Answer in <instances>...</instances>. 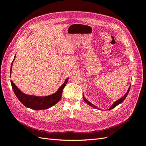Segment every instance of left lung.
<instances>
[{
    "label": "left lung",
    "instance_id": "8db88e82",
    "mask_svg": "<svg viewBox=\"0 0 146 146\" xmlns=\"http://www.w3.org/2000/svg\"><path fill=\"white\" fill-rule=\"evenodd\" d=\"M130 86H131V85H130V87L129 88V90H128V91H127L126 93H125L124 95H123V97H122V98L119 99V100H116V102H114L113 103V104L111 106V107H110V108H109V110H111V109H113V108H115V107H116V106H117L119 104H121V103H122V102H123V101L125 100V99L126 98V97L127 96L128 94H129V91H130ZM83 100H85V102H86V104H88L90 106H91V107H93V108H96V109L100 110L99 108H98V107H97L96 106H95V105H94L92 104H91L90 101H88V100L85 98V96H83Z\"/></svg>",
    "mask_w": 146,
    "mask_h": 146
}]
</instances>
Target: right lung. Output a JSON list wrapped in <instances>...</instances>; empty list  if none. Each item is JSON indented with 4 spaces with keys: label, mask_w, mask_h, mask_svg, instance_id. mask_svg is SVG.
<instances>
[{
    "label": "right lung",
    "mask_w": 146,
    "mask_h": 146,
    "mask_svg": "<svg viewBox=\"0 0 146 146\" xmlns=\"http://www.w3.org/2000/svg\"><path fill=\"white\" fill-rule=\"evenodd\" d=\"M15 57L16 56H15V58L11 63L10 72H11V68L13 66V61H14L15 59ZM68 80L69 78H66L64 83L59 88V89L54 94L47 96H36L24 94V92H22L15 85V84L11 80V84L15 95L25 107L35 110H41L49 108L58 102L61 98L63 90L66 84H67Z\"/></svg>",
    "instance_id": "1"
}]
</instances>
